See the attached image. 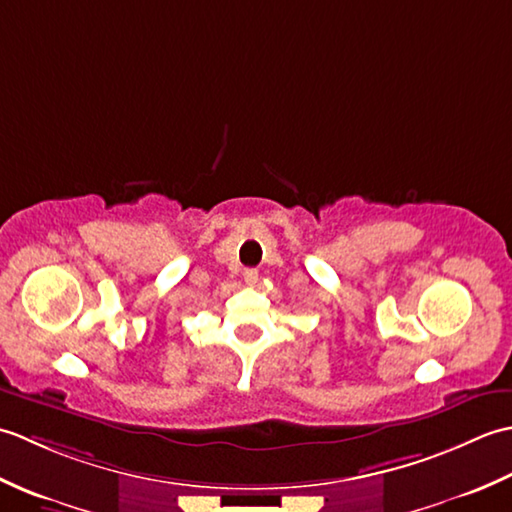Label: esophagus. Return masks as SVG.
Segmentation results:
<instances>
[{
	"label": "esophagus",
	"mask_w": 512,
	"mask_h": 512,
	"mask_svg": "<svg viewBox=\"0 0 512 512\" xmlns=\"http://www.w3.org/2000/svg\"><path fill=\"white\" fill-rule=\"evenodd\" d=\"M244 281H246L248 286H255L257 281H259V273H257V270H255V268H246V270H244Z\"/></svg>",
	"instance_id": "esophagus-1"
}]
</instances>
